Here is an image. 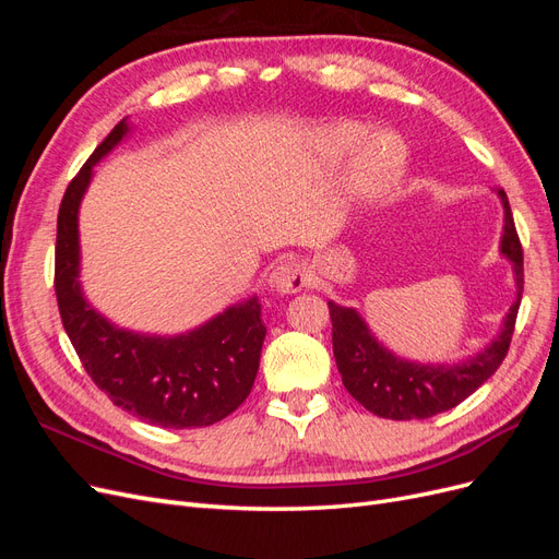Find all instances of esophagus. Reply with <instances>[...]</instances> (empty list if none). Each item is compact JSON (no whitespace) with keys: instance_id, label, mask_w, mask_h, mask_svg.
<instances>
[{"instance_id":"esophagus-1","label":"esophagus","mask_w":559,"mask_h":559,"mask_svg":"<svg viewBox=\"0 0 559 559\" xmlns=\"http://www.w3.org/2000/svg\"><path fill=\"white\" fill-rule=\"evenodd\" d=\"M310 275L308 270L302 267L300 261H284L280 265L273 267V273H270V289L277 292V294H298L302 289H308L310 286Z\"/></svg>"}]
</instances>
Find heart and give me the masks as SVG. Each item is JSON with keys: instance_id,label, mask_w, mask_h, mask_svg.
<instances>
[{"instance_id": "1", "label": "heart", "mask_w": 559, "mask_h": 559, "mask_svg": "<svg viewBox=\"0 0 559 559\" xmlns=\"http://www.w3.org/2000/svg\"><path fill=\"white\" fill-rule=\"evenodd\" d=\"M321 148L329 158H345L354 148L352 183L364 195H380L399 181L405 154L403 146L386 134H370L361 123H335L321 132Z\"/></svg>"}]
</instances>
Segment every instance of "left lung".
<instances>
[{"instance_id": "8db88e82", "label": "left lung", "mask_w": 559, "mask_h": 559, "mask_svg": "<svg viewBox=\"0 0 559 559\" xmlns=\"http://www.w3.org/2000/svg\"><path fill=\"white\" fill-rule=\"evenodd\" d=\"M499 198L503 205L501 253L513 263L518 298L503 319L501 333L476 357L443 366L405 361L376 341L357 310L335 306L329 300L337 370L347 392L366 411L386 419H427L460 405L487 378L497 373L511 347L524 284L522 245L503 189H499Z\"/></svg>"}]
</instances>
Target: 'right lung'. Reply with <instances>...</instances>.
<instances>
[{
	"label": "right lung",
	"mask_w": 559,
	"mask_h": 559,
	"mask_svg": "<svg viewBox=\"0 0 559 559\" xmlns=\"http://www.w3.org/2000/svg\"><path fill=\"white\" fill-rule=\"evenodd\" d=\"M128 134L126 118L67 186L58 212L56 296L62 326L91 380L114 405L163 429L210 427L249 396L265 326L249 298L175 337L116 329L83 298L79 284V205L95 163Z\"/></svg>",
	"instance_id": "add662e5"
}]
</instances>
